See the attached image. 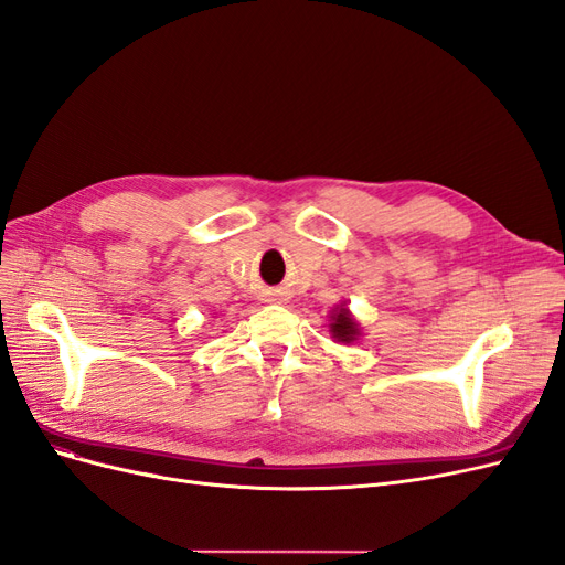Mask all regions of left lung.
<instances>
[{
    "mask_svg": "<svg viewBox=\"0 0 565 565\" xmlns=\"http://www.w3.org/2000/svg\"><path fill=\"white\" fill-rule=\"evenodd\" d=\"M329 334H332L337 343H355L362 337L360 324L348 310L345 301H341L332 313H329Z\"/></svg>",
    "mask_w": 565,
    "mask_h": 565,
    "instance_id": "1",
    "label": "left lung"
}]
</instances>
